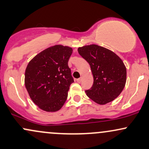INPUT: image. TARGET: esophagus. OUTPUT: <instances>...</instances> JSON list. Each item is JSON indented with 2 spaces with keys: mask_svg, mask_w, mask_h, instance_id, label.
<instances>
[{
  "mask_svg": "<svg viewBox=\"0 0 149 149\" xmlns=\"http://www.w3.org/2000/svg\"><path fill=\"white\" fill-rule=\"evenodd\" d=\"M81 80H82V78L81 77V78H79V79H77V81L78 83H81Z\"/></svg>",
  "mask_w": 149,
  "mask_h": 149,
  "instance_id": "34e87169",
  "label": "esophagus"
}]
</instances>
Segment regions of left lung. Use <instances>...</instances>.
Returning a JSON list of instances; mask_svg holds the SVG:
<instances>
[{
  "label": "left lung",
  "instance_id": "8db88e82",
  "mask_svg": "<svg viewBox=\"0 0 149 149\" xmlns=\"http://www.w3.org/2000/svg\"><path fill=\"white\" fill-rule=\"evenodd\" d=\"M78 52L90 65L93 76L91 88L86 91L87 96L102 105L116 99L126 83V68L121 58L97 45L79 47Z\"/></svg>",
  "mask_w": 149,
  "mask_h": 149
}]
</instances>
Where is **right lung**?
Here are the masks:
<instances>
[{"label":"right lung","instance_id":"1","mask_svg":"<svg viewBox=\"0 0 149 149\" xmlns=\"http://www.w3.org/2000/svg\"><path fill=\"white\" fill-rule=\"evenodd\" d=\"M72 49L56 45L42 51L29 61L24 83L33 102L40 109L55 112L61 109L74 82L68 60Z\"/></svg>","mask_w":149,"mask_h":149}]
</instances>
